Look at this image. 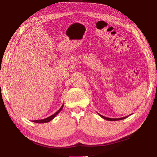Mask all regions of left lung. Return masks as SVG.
Masks as SVG:
<instances>
[{
    "mask_svg": "<svg viewBox=\"0 0 157 157\" xmlns=\"http://www.w3.org/2000/svg\"><path fill=\"white\" fill-rule=\"evenodd\" d=\"M98 114L102 118H103L104 119H106V120H108V121H119V120H122V119H124L125 118L128 117L129 116H125V117H121V118H109V117H105V116H102V115L99 114V113H98Z\"/></svg>",
    "mask_w": 157,
    "mask_h": 157,
    "instance_id": "left-lung-1",
    "label": "left lung"
}]
</instances>
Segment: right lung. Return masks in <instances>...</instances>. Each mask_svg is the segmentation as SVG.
<instances>
[{
  "instance_id": "obj_1",
  "label": "right lung",
  "mask_w": 157,
  "mask_h": 157,
  "mask_svg": "<svg viewBox=\"0 0 157 157\" xmlns=\"http://www.w3.org/2000/svg\"><path fill=\"white\" fill-rule=\"evenodd\" d=\"M63 105H64V104H63V105L61 106V107L59 109V111H56L55 113H54V114L52 115L51 116L48 117L46 118V119H40V120H34V121H32L34 122V123H48V122H49L50 121H51L52 119H54L55 117L59 114V113L62 110V109L63 107Z\"/></svg>"
}]
</instances>
